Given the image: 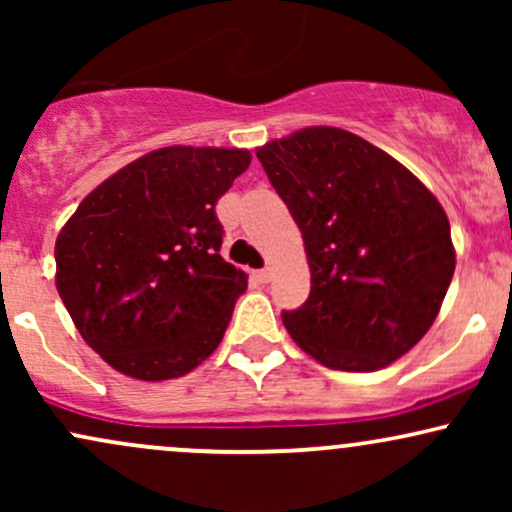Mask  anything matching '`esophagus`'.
<instances>
[{
	"instance_id": "esophagus-1",
	"label": "esophagus",
	"mask_w": 512,
	"mask_h": 512,
	"mask_svg": "<svg viewBox=\"0 0 512 512\" xmlns=\"http://www.w3.org/2000/svg\"><path fill=\"white\" fill-rule=\"evenodd\" d=\"M252 279L260 281V284H267V281L272 279V272H269V269H257V272H252Z\"/></svg>"
}]
</instances>
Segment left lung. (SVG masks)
<instances>
[{"label": "left lung", "instance_id": "8db88e82", "mask_svg": "<svg viewBox=\"0 0 512 512\" xmlns=\"http://www.w3.org/2000/svg\"><path fill=\"white\" fill-rule=\"evenodd\" d=\"M301 228L310 296L284 310L305 354L334 370L385 368L436 320L455 272L450 221L402 163L337 127L257 149Z\"/></svg>", "mask_w": 512, "mask_h": 512}]
</instances>
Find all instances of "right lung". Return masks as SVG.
Wrapping results in <instances>:
<instances>
[{"instance_id": "1", "label": "right lung", "mask_w": 512, "mask_h": 512, "mask_svg": "<svg viewBox=\"0 0 512 512\" xmlns=\"http://www.w3.org/2000/svg\"><path fill=\"white\" fill-rule=\"evenodd\" d=\"M248 166L243 149L166 146L110 175L64 223L57 293L115 370L180 378L221 344L248 274L221 257L214 209Z\"/></svg>"}]
</instances>
